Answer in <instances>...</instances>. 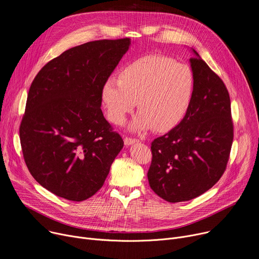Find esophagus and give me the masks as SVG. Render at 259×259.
<instances>
[{
    "label": "esophagus",
    "mask_w": 259,
    "mask_h": 259,
    "mask_svg": "<svg viewBox=\"0 0 259 259\" xmlns=\"http://www.w3.org/2000/svg\"><path fill=\"white\" fill-rule=\"evenodd\" d=\"M137 142H139V141L135 140V139H132V137H128V136H126L125 139H124L125 146H130V145H133V144H135Z\"/></svg>",
    "instance_id": "1"
}]
</instances>
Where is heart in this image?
Segmentation results:
<instances>
[{
  "instance_id": "b5f03b06",
  "label": "heart",
  "mask_w": 259,
  "mask_h": 259,
  "mask_svg": "<svg viewBox=\"0 0 259 259\" xmlns=\"http://www.w3.org/2000/svg\"><path fill=\"white\" fill-rule=\"evenodd\" d=\"M195 75L191 67L163 55H147L120 70L118 79L110 78L101 91L102 104L111 123L122 125L136 105L133 131L164 133L176 128L191 108L195 94Z\"/></svg>"
}]
</instances>
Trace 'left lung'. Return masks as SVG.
I'll list each match as a JSON object with an SVG mask.
<instances>
[{
	"mask_svg": "<svg viewBox=\"0 0 259 259\" xmlns=\"http://www.w3.org/2000/svg\"><path fill=\"white\" fill-rule=\"evenodd\" d=\"M189 59L195 94L182 122L151 144L148 180L169 203L207 192L226 169L233 142L229 93L222 79L197 53Z\"/></svg>",
	"mask_w": 259,
	"mask_h": 259,
	"instance_id": "left-lung-1",
	"label": "left lung"
}]
</instances>
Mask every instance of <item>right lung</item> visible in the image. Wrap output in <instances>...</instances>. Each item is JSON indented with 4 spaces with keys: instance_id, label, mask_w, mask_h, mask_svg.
Segmentation results:
<instances>
[{
    "instance_id": "add662e5",
    "label": "right lung",
    "mask_w": 259,
    "mask_h": 259,
    "mask_svg": "<svg viewBox=\"0 0 259 259\" xmlns=\"http://www.w3.org/2000/svg\"><path fill=\"white\" fill-rule=\"evenodd\" d=\"M130 38L68 49L34 78L20 126L33 178L70 201L94 196L124 147L101 110V91L128 51Z\"/></svg>"
}]
</instances>
